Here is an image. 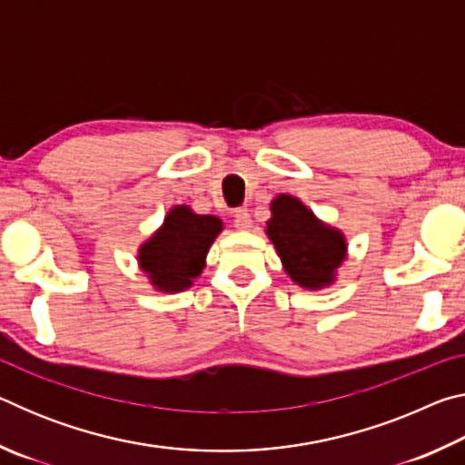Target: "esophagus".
Masks as SVG:
<instances>
[{
    "label": "esophagus",
    "mask_w": 465,
    "mask_h": 465,
    "mask_svg": "<svg viewBox=\"0 0 465 465\" xmlns=\"http://www.w3.org/2000/svg\"><path fill=\"white\" fill-rule=\"evenodd\" d=\"M233 225L238 227V230H250L252 227V217L246 209H238L233 213Z\"/></svg>",
    "instance_id": "esophagus-1"
}]
</instances>
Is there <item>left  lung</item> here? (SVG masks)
I'll return each mask as SVG.
<instances>
[{"label": "left lung", "mask_w": 465, "mask_h": 465, "mask_svg": "<svg viewBox=\"0 0 465 465\" xmlns=\"http://www.w3.org/2000/svg\"><path fill=\"white\" fill-rule=\"evenodd\" d=\"M271 213L266 235L277 248L282 269L305 289L328 287L346 256L342 232L322 223L291 194H279L271 203Z\"/></svg>", "instance_id": "8db88e82"}]
</instances>
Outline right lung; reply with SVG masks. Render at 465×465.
Returning a JSON list of instances; mask_svg holds the SVG:
<instances>
[{
	"mask_svg": "<svg viewBox=\"0 0 465 465\" xmlns=\"http://www.w3.org/2000/svg\"><path fill=\"white\" fill-rule=\"evenodd\" d=\"M223 223L213 215H196L186 204H176L160 230L139 248V266L152 285L163 293H178L193 285L204 269V258Z\"/></svg>",
	"mask_w": 465,
	"mask_h": 465,
	"instance_id": "1",
	"label": "right lung"
}]
</instances>
